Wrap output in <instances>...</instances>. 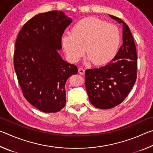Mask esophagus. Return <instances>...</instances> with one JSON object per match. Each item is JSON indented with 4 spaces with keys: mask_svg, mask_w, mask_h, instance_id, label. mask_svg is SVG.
Masks as SVG:
<instances>
[{
    "mask_svg": "<svg viewBox=\"0 0 153 153\" xmlns=\"http://www.w3.org/2000/svg\"><path fill=\"white\" fill-rule=\"evenodd\" d=\"M78 72H79V74L84 75V73H85V69L82 68V67H81V68H79V69H78Z\"/></svg>",
    "mask_w": 153,
    "mask_h": 153,
    "instance_id": "esophagus-1",
    "label": "esophagus"
}]
</instances>
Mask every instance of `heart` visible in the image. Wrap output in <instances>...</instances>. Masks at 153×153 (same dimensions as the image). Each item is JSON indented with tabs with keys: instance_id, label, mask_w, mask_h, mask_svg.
I'll list each match as a JSON object with an SVG mask.
<instances>
[{
	"instance_id": "b5f03b06",
	"label": "heart",
	"mask_w": 153,
	"mask_h": 153,
	"mask_svg": "<svg viewBox=\"0 0 153 153\" xmlns=\"http://www.w3.org/2000/svg\"><path fill=\"white\" fill-rule=\"evenodd\" d=\"M120 39L117 25L90 17L78 21L72 28V32L62 35L61 41L66 57L70 62L78 61L86 48L88 61L102 65L115 56Z\"/></svg>"
}]
</instances>
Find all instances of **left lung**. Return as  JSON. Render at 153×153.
I'll return each mask as SVG.
<instances>
[{
	"instance_id": "obj_1",
	"label": "left lung",
	"mask_w": 153,
	"mask_h": 153,
	"mask_svg": "<svg viewBox=\"0 0 153 153\" xmlns=\"http://www.w3.org/2000/svg\"><path fill=\"white\" fill-rule=\"evenodd\" d=\"M108 15L123 24V45L109 63L85 71L90 102L102 109L115 107L123 101L136 80L138 65L135 43L128 25L120 18Z\"/></svg>"
}]
</instances>
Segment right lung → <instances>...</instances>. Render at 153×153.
Returning a JSON list of instances; mask_svg holds the SVG:
<instances>
[{"mask_svg":"<svg viewBox=\"0 0 153 153\" xmlns=\"http://www.w3.org/2000/svg\"><path fill=\"white\" fill-rule=\"evenodd\" d=\"M71 22L57 10L39 13L25 23L15 42L18 82L25 99L42 112L56 113L65 107L66 81L77 74L76 65L59 53L61 36Z\"/></svg>","mask_w":153,"mask_h":153,"instance_id":"obj_1","label":"right lung"}]
</instances>
